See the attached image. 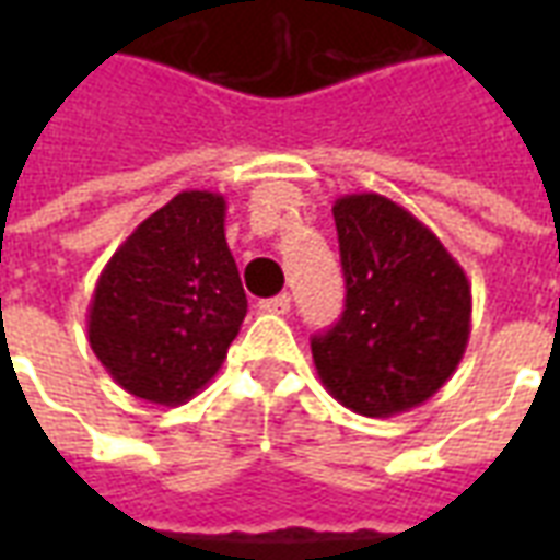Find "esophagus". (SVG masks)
Wrapping results in <instances>:
<instances>
[{
  "label": "esophagus",
  "instance_id": "esophagus-1",
  "mask_svg": "<svg viewBox=\"0 0 560 560\" xmlns=\"http://www.w3.org/2000/svg\"><path fill=\"white\" fill-rule=\"evenodd\" d=\"M257 308H260V312H267V315H288V312H291V296H288V293L269 296V300H260Z\"/></svg>",
  "mask_w": 560,
  "mask_h": 560
}]
</instances>
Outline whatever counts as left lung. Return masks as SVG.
Wrapping results in <instances>:
<instances>
[{
	"label": "left lung",
	"instance_id": "1",
	"mask_svg": "<svg viewBox=\"0 0 560 560\" xmlns=\"http://www.w3.org/2000/svg\"><path fill=\"white\" fill-rule=\"evenodd\" d=\"M332 219L348 293L339 324L312 339L317 375L363 417L411 411L444 387L468 348V276L389 197L345 195Z\"/></svg>",
	"mask_w": 560,
	"mask_h": 560
}]
</instances>
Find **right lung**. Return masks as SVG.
Wrapping results in <instances>:
<instances>
[{"label":"right lung","mask_w":560,"mask_h":560,"mask_svg":"<svg viewBox=\"0 0 560 560\" xmlns=\"http://www.w3.org/2000/svg\"><path fill=\"white\" fill-rule=\"evenodd\" d=\"M224 197L179 191L140 221L98 276L90 345L116 384L152 405L207 387L248 312L224 240Z\"/></svg>","instance_id":"1"}]
</instances>
